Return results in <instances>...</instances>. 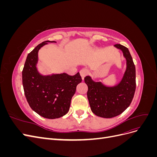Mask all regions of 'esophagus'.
<instances>
[{
	"mask_svg": "<svg viewBox=\"0 0 157 157\" xmlns=\"http://www.w3.org/2000/svg\"><path fill=\"white\" fill-rule=\"evenodd\" d=\"M88 73H89V71L86 69H82L80 71V75L81 76L82 79H84V77L88 75Z\"/></svg>",
	"mask_w": 157,
	"mask_h": 157,
	"instance_id": "obj_1",
	"label": "esophagus"
}]
</instances>
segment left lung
Instances as JSON below:
<instances>
[{"instance_id": "left-lung-1", "label": "left lung", "mask_w": 157, "mask_h": 157, "mask_svg": "<svg viewBox=\"0 0 157 157\" xmlns=\"http://www.w3.org/2000/svg\"><path fill=\"white\" fill-rule=\"evenodd\" d=\"M114 46L122 52L126 60V69L121 82L114 86H107L101 82L94 81L90 76L84 78L92 111L98 117L107 118L124 112L130 105L136 90V67L130 52L119 44Z\"/></svg>"}]
</instances>
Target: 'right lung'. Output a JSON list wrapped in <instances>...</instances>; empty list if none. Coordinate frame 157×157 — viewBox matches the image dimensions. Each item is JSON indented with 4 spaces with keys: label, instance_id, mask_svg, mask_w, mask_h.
Instances as JSON below:
<instances>
[{
    "label": "right lung",
    "instance_id": "add662e5",
    "mask_svg": "<svg viewBox=\"0 0 157 157\" xmlns=\"http://www.w3.org/2000/svg\"><path fill=\"white\" fill-rule=\"evenodd\" d=\"M48 42H42L27 55L22 82L27 101L33 110L42 117L54 119L68 113L71 99L82 78L79 73L73 76L64 73L42 75L38 71V52Z\"/></svg>",
    "mask_w": 157,
    "mask_h": 157
}]
</instances>
